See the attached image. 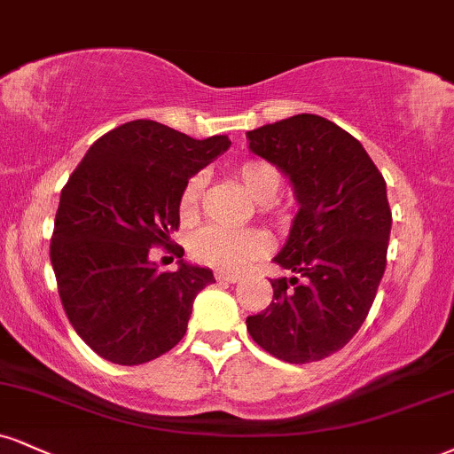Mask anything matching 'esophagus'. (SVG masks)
Wrapping results in <instances>:
<instances>
[{
	"label": "esophagus",
	"mask_w": 454,
	"mask_h": 454,
	"mask_svg": "<svg viewBox=\"0 0 454 454\" xmlns=\"http://www.w3.org/2000/svg\"><path fill=\"white\" fill-rule=\"evenodd\" d=\"M215 279L223 283H239L241 281V275H232V272H215Z\"/></svg>",
	"instance_id": "esophagus-1"
}]
</instances>
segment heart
<instances>
[{
	"label": "heart",
	"instance_id": "obj_1",
	"mask_svg": "<svg viewBox=\"0 0 454 454\" xmlns=\"http://www.w3.org/2000/svg\"><path fill=\"white\" fill-rule=\"evenodd\" d=\"M237 177L243 188L262 203V211L270 217H279L275 199L281 190V173L272 162L264 158H247L237 167ZM207 185V173L199 171L188 179L179 196V215L184 222L196 220L200 211ZM270 247L269 237L260 228H232L211 226L200 228L190 237V255L200 264L220 270H243L254 260L262 258Z\"/></svg>",
	"mask_w": 454,
	"mask_h": 454
}]
</instances>
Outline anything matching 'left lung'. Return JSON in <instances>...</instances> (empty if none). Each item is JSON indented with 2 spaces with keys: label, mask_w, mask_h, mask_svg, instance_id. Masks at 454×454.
I'll return each instance as SVG.
<instances>
[{
  "label": "left lung",
  "mask_w": 454,
  "mask_h": 454,
  "mask_svg": "<svg viewBox=\"0 0 454 454\" xmlns=\"http://www.w3.org/2000/svg\"><path fill=\"white\" fill-rule=\"evenodd\" d=\"M247 139L287 175L300 203L275 258L298 277L270 279L272 302L247 317V330L277 359L319 362L357 334L385 275L387 184L353 135L315 114L264 124Z\"/></svg>",
  "instance_id": "left-lung-1"
}]
</instances>
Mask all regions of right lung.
I'll list each match as a JSON object with an SVG mask.
<instances>
[{
  "mask_svg": "<svg viewBox=\"0 0 454 454\" xmlns=\"http://www.w3.org/2000/svg\"><path fill=\"white\" fill-rule=\"evenodd\" d=\"M228 135L194 139L154 120L120 124L90 145L61 192L51 262L65 315L112 364L137 365L182 340L213 272L182 260L162 272L152 247L171 245L185 182L228 150Z\"/></svg>",
  "mask_w": 454,
  "mask_h": 454,
  "instance_id": "obj_1",
  "label": "right lung"
}]
</instances>
